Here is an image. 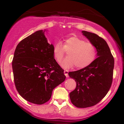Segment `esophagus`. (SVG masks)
I'll return each instance as SVG.
<instances>
[{"instance_id":"34e87169","label":"esophagus","mask_w":124,"mask_h":124,"mask_svg":"<svg viewBox=\"0 0 124 124\" xmlns=\"http://www.w3.org/2000/svg\"><path fill=\"white\" fill-rule=\"evenodd\" d=\"M64 74H65V76L66 77H67V78L69 77V76H68V71L67 70H64Z\"/></svg>"}]
</instances>
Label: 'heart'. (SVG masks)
Returning <instances> with one entry per match:
<instances>
[{"instance_id":"obj_1","label":"heart","mask_w":124,"mask_h":124,"mask_svg":"<svg viewBox=\"0 0 124 124\" xmlns=\"http://www.w3.org/2000/svg\"><path fill=\"white\" fill-rule=\"evenodd\" d=\"M66 52L68 56L61 64L64 68H70L74 65L77 69L84 68L94 62L98 54L97 48L94 45L75 37L66 39L64 45L61 42L54 45L53 54L57 62H61Z\"/></svg>"}]
</instances>
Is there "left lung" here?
<instances>
[{
  "label": "left lung",
  "mask_w": 124,
  "mask_h": 124,
  "mask_svg": "<svg viewBox=\"0 0 124 124\" xmlns=\"http://www.w3.org/2000/svg\"><path fill=\"white\" fill-rule=\"evenodd\" d=\"M82 33L96 47L98 56L87 67L68 73L76 82V89L69 94L71 102L84 108L98 104L108 93L113 80L114 58L104 39L90 32Z\"/></svg>",
  "instance_id": "1"
}]
</instances>
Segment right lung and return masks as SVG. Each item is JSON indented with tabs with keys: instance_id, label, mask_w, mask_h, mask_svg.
Here are the masks:
<instances>
[{
	"instance_id": "obj_1",
	"label": "right lung",
	"mask_w": 124,
	"mask_h": 124,
	"mask_svg": "<svg viewBox=\"0 0 124 124\" xmlns=\"http://www.w3.org/2000/svg\"><path fill=\"white\" fill-rule=\"evenodd\" d=\"M53 48L42 30L17 46L12 60L15 86L20 95L30 103H46L53 90L65 81L64 70L54 57Z\"/></svg>"
}]
</instances>
